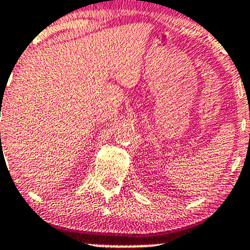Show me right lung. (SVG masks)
Returning a JSON list of instances; mask_svg holds the SVG:
<instances>
[{"label": "right lung", "mask_w": 250, "mask_h": 250, "mask_svg": "<svg viewBox=\"0 0 250 250\" xmlns=\"http://www.w3.org/2000/svg\"><path fill=\"white\" fill-rule=\"evenodd\" d=\"M0 116H1V111H0ZM0 135H1V134H0Z\"/></svg>", "instance_id": "right-lung-1"}]
</instances>
